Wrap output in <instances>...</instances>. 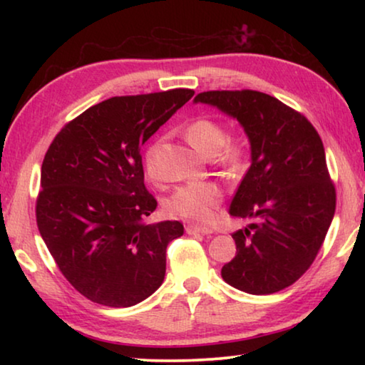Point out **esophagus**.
Segmentation results:
<instances>
[{"label": "esophagus", "instance_id": "obj_1", "mask_svg": "<svg viewBox=\"0 0 365 365\" xmlns=\"http://www.w3.org/2000/svg\"><path fill=\"white\" fill-rule=\"evenodd\" d=\"M185 232H187L188 235H207V233H211V230H209V228L195 227V225H188L187 228H185Z\"/></svg>", "mask_w": 365, "mask_h": 365}]
</instances>
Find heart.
<instances>
[{
  "instance_id": "1",
  "label": "heart",
  "mask_w": 365,
  "mask_h": 365,
  "mask_svg": "<svg viewBox=\"0 0 365 365\" xmlns=\"http://www.w3.org/2000/svg\"><path fill=\"white\" fill-rule=\"evenodd\" d=\"M188 143L202 156L212 158L217 154L219 165L228 175H237L246 163V145L243 140H227V130L220 122L211 117H197L185 127ZM159 141L146 148L143 153V169L151 180L159 178ZM224 191L211 182L188 183L177 188L168 200V211L174 217L207 224L219 207Z\"/></svg>"
}]
</instances>
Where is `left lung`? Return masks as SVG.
<instances>
[{"mask_svg":"<svg viewBox=\"0 0 365 365\" xmlns=\"http://www.w3.org/2000/svg\"><path fill=\"white\" fill-rule=\"evenodd\" d=\"M195 101L235 117L251 143L230 214L252 222L232 233L237 255L222 279L250 294L280 292L311 267L335 214L322 140L301 113L261 91H202Z\"/></svg>","mask_w":365,"mask_h":365,"instance_id":"left-lung-1","label":"left lung"}]
</instances>
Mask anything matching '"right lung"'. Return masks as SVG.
Listing matches in <instances>:
<instances>
[{"instance_id":"right-lung-1","label":"right lung","mask_w":365,"mask_h":365,"mask_svg":"<svg viewBox=\"0 0 365 365\" xmlns=\"http://www.w3.org/2000/svg\"><path fill=\"white\" fill-rule=\"evenodd\" d=\"M193 90L114 96L67 122L41 164L36 225L66 280L86 299L130 307L160 287L168 245L183 225H148L141 146Z\"/></svg>"}]
</instances>
